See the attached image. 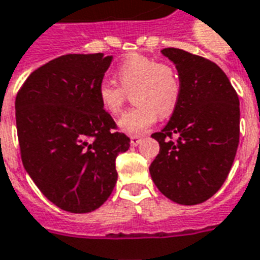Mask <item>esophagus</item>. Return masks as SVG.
<instances>
[{"label": "esophagus", "mask_w": 260, "mask_h": 260, "mask_svg": "<svg viewBox=\"0 0 260 260\" xmlns=\"http://www.w3.org/2000/svg\"><path fill=\"white\" fill-rule=\"evenodd\" d=\"M140 140H142V138L140 136H131V146H138L140 143Z\"/></svg>", "instance_id": "obj_1"}]
</instances>
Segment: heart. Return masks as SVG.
<instances>
[{
	"mask_svg": "<svg viewBox=\"0 0 260 260\" xmlns=\"http://www.w3.org/2000/svg\"><path fill=\"white\" fill-rule=\"evenodd\" d=\"M120 85L113 81L99 82L98 99L103 111L117 115L122 110L126 93L134 91L132 101L138 105L125 113L118 121L121 131L129 135H140L154 124L158 113L167 117L178 105L180 81L171 64L139 53L125 57L115 71Z\"/></svg>",
	"mask_w": 260,
	"mask_h": 260,
	"instance_id": "1",
	"label": "heart"
}]
</instances>
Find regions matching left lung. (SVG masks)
<instances>
[{"instance_id":"left-lung-1","label":"left lung","mask_w":260,"mask_h":260,"mask_svg":"<svg viewBox=\"0 0 260 260\" xmlns=\"http://www.w3.org/2000/svg\"><path fill=\"white\" fill-rule=\"evenodd\" d=\"M161 52L178 69L182 91L168 124L151 135L159 153L150 175L165 197L196 205L211 199L230 172L240 142V101L216 63L178 48Z\"/></svg>"}]
</instances>
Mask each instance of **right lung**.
Wrapping results in <instances>:
<instances>
[{
    "label": "right lung",
    "instance_id": "add662e5",
    "mask_svg": "<svg viewBox=\"0 0 260 260\" xmlns=\"http://www.w3.org/2000/svg\"><path fill=\"white\" fill-rule=\"evenodd\" d=\"M113 56L70 53L27 77L15 102L24 169L63 211L92 212L110 197L115 158L129 149L98 99Z\"/></svg>",
    "mask_w": 260,
    "mask_h": 260
}]
</instances>
